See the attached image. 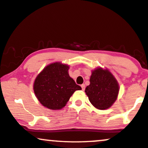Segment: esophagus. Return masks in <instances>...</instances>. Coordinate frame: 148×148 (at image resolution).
Returning a JSON list of instances; mask_svg holds the SVG:
<instances>
[{
	"instance_id": "obj_1",
	"label": "esophagus",
	"mask_w": 148,
	"mask_h": 148,
	"mask_svg": "<svg viewBox=\"0 0 148 148\" xmlns=\"http://www.w3.org/2000/svg\"><path fill=\"white\" fill-rule=\"evenodd\" d=\"M81 87H82V90H85V85H84V84H83V85H81Z\"/></svg>"
}]
</instances>
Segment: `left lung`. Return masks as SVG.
<instances>
[{"mask_svg": "<svg viewBox=\"0 0 148 148\" xmlns=\"http://www.w3.org/2000/svg\"><path fill=\"white\" fill-rule=\"evenodd\" d=\"M89 81L90 85L85 91L92 105L100 110L111 107L119 90V84L113 74L106 69L98 68L92 71Z\"/></svg>", "mask_w": 148, "mask_h": 148, "instance_id": "left-lung-1", "label": "left lung"}]
</instances>
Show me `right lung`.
I'll list each match as a JSON object with an SVG mask.
<instances>
[{
    "label": "right lung",
    "instance_id": "obj_1",
    "mask_svg": "<svg viewBox=\"0 0 148 148\" xmlns=\"http://www.w3.org/2000/svg\"><path fill=\"white\" fill-rule=\"evenodd\" d=\"M69 66L60 62L47 65L35 78L33 90L35 96L45 107L60 110L70 97L81 87L69 76Z\"/></svg>",
    "mask_w": 148,
    "mask_h": 148
}]
</instances>
